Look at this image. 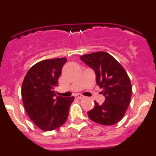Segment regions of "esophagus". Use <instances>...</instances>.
Returning a JSON list of instances; mask_svg holds the SVG:
<instances>
[{"instance_id":"obj_1","label":"esophagus","mask_w":156,"mask_h":156,"mask_svg":"<svg viewBox=\"0 0 156 156\" xmlns=\"http://www.w3.org/2000/svg\"><path fill=\"white\" fill-rule=\"evenodd\" d=\"M75 98H78V99H82L84 98V96H83L82 94H78L75 95Z\"/></svg>"}]
</instances>
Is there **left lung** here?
I'll return each mask as SVG.
<instances>
[{
    "label": "left lung",
    "mask_w": 156,
    "mask_h": 156,
    "mask_svg": "<svg viewBox=\"0 0 156 156\" xmlns=\"http://www.w3.org/2000/svg\"><path fill=\"white\" fill-rule=\"evenodd\" d=\"M80 59L94 71L96 83L102 88L105 101H94L88 116L101 125H114L122 119L130 101L132 87L126 72L109 54L104 51L83 55Z\"/></svg>",
    "instance_id": "obj_1"
}]
</instances>
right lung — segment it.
<instances>
[{
	"instance_id": "add662e5",
	"label": "right lung",
	"mask_w": 156,
	"mask_h": 156,
	"mask_svg": "<svg viewBox=\"0 0 156 156\" xmlns=\"http://www.w3.org/2000/svg\"><path fill=\"white\" fill-rule=\"evenodd\" d=\"M66 58L44 60L30 69L22 87V98L30 119L40 129L49 131L62 126L68 119L74 97L57 96L55 88Z\"/></svg>"
}]
</instances>
